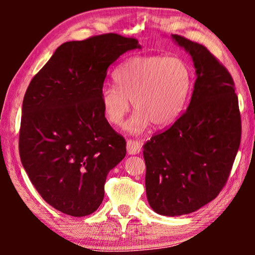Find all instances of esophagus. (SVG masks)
Segmentation results:
<instances>
[{
  "mask_svg": "<svg viewBox=\"0 0 255 255\" xmlns=\"http://www.w3.org/2000/svg\"><path fill=\"white\" fill-rule=\"evenodd\" d=\"M127 148L128 154H139L141 151V142L138 140H128Z\"/></svg>",
  "mask_w": 255,
  "mask_h": 255,
  "instance_id": "34e87169",
  "label": "esophagus"
}]
</instances>
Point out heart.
<instances>
[{
	"label": "heart",
	"mask_w": 255,
	"mask_h": 255,
	"mask_svg": "<svg viewBox=\"0 0 255 255\" xmlns=\"http://www.w3.org/2000/svg\"><path fill=\"white\" fill-rule=\"evenodd\" d=\"M114 81L116 86H106L101 93L108 122L122 124L131 100L137 110L127 128L140 133L152 122L167 127L179 118L189 99L193 71L180 57L137 55L118 66Z\"/></svg>",
	"instance_id": "heart-1"
}]
</instances>
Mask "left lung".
Wrapping results in <instances>:
<instances>
[{
	"label": "left lung",
	"instance_id": "left-lung-1",
	"mask_svg": "<svg viewBox=\"0 0 255 255\" xmlns=\"http://www.w3.org/2000/svg\"><path fill=\"white\" fill-rule=\"evenodd\" d=\"M197 79L187 110L144 144L146 195L156 214L180 216L215 200L228 182L242 138L238 96L225 66L179 34Z\"/></svg>",
	"mask_w": 255,
	"mask_h": 255
}]
</instances>
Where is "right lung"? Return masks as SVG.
I'll return each mask as SVG.
<instances>
[{"instance_id":"1","label":"right lung","mask_w":255,"mask_h":255,"mask_svg":"<svg viewBox=\"0 0 255 255\" xmlns=\"http://www.w3.org/2000/svg\"><path fill=\"white\" fill-rule=\"evenodd\" d=\"M138 40L104 33L60 45L33 76L23 100L19 156L43 200L74 217L102 203L107 175L127 141L104 116L107 71Z\"/></svg>"}]
</instances>
